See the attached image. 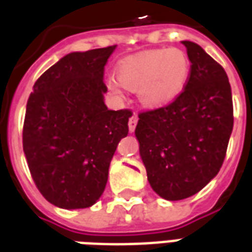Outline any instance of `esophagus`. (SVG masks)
Masks as SVG:
<instances>
[{
	"label": "esophagus",
	"instance_id": "1",
	"mask_svg": "<svg viewBox=\"0 0 252 252\" xmlns=\"http://www.w3.org/2000/svg\"><path fill=\"white\" fill-rule=\"evenodd\" d=\"M137 115H132V117L129 119V121H128V128H129V132H133L135 131V128H136V124H137Z\"/></svg>",
	"mask_w": 252,
	"mask_h": 252
}]
</instances>
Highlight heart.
Returning a JSON list of instances; mask_svg holds the SVG:
<instances>
[{
	"label": "heart",
	"instance_id": "b5f03b06",
	"mask_svg": "<svg viewBox=\"0 0 252 252\" xmlns=\"http://www.w3.org/2000/svg\"><path fill=\"white\" fill-rule=\"evenodd\" d=\"M190 74V61L180 48H157L123 59L116 66V78L106 86L116 95L123 88L136 92L144 106L158 109L171 104L184 89Z\"/></svg>",
	"mask_w": 252,
	"mask_h": 252
}]
</instances>
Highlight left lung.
<instances>
[{"label":"left lung","instance_id":"left-lung-1","mask_svg":"<svg viewBox=\"0 0 252 252\" xmlns=\"http://www.w3.org/2000/svg\"><path fill=\"white\" fill-rule=\"evenodd\" d=\"M190 75L167 106L139 115L135 135L154 191L167 201L188 198L219 173L233 128L231 85L224 68L185 40Z\"/></svg>","mask_w":252,"mask_h":252}]
</instances>
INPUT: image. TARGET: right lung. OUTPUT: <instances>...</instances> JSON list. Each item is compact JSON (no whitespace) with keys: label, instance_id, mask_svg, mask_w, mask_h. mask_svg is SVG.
<instances>
[{"label":"right lung","instance_id":"obj_1","mask_svg":"<svg viewBox=\"0 0 252 252\" xmlns=\"http://www.w3.org/2000/svg\"><path fill=\"white\" fill-rule=\"evenodd\" d=\"M116 46L70 52L33 85L27 102L23 148L43 197L63 209L94 205L108 181L131 110H109L104 67Z\"/></svg>","mask_w":252,"mask_h":252}]
</instances>
